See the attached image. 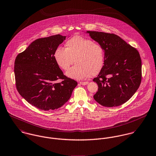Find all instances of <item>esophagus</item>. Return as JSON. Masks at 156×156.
Here are the masks:
<instances>
[{"label": "esophagus", "instance_id": "1", "mask_svg": "<svg viewBox=\"0 0 156 156\" xmlns=\"http://www.w3.org/2000/svg\"><path fill=\"white\" fill-rule=\"evenodd\" d=\"M80 84H81V85H84V86H85V85H87V84H88V82H80Z\"/></svg>", "mask_w": 156, "mask_h": 156}]
</instances>
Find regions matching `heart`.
<instances>
[{
	"mask_svg": "<svg viewBox=\"0 0 156 156\" xmlns=\"http://www.w3.org/2000/svg\"><path fill=\"white\" fill-rule=\"evenodd\" d=\"M66 49L57 47L54 52L56 64L63 70H68L76 63L66 75L73 79L83 80L99 73L104 67L105 51L99 44L86 37L75 36L65 44Z\"/></svg>",
	"mask_w": 156,
	"mask_h": 156,
	"instance_id": "1",
	"label": "heart"
}]
</instances>
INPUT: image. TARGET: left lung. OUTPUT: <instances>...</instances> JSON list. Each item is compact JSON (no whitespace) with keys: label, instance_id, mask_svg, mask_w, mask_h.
<instances>
[{"label":"left lung","instance_id":"left-lung-1","mask_svg":"<svg viewBox=\"0 0 156 156\" xmlns=\"http://www.w3.org/2000/svg\"><path fill=\"white\" fill-rule=\"evenodd\" d=\"M105 51V62L98 77L94 100L106 107L118 106L129 101L138 89L142 78V63L138 50L117 35L87 31Z\"/></svg>","mask_w":156,"mask_h":156}]
</instances>
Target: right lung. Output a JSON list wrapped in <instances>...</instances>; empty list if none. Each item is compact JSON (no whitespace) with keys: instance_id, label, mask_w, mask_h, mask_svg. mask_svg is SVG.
I'll return each mask as SVG.
<instances>
[{"instance_id":"1","label":"right lung","mask_w":156,"mask_h":156,"mask_svg":"<svg viewBox=\"0 0 156 156\" xmlns=\"http://www.w3.org/2000/svg\"><path fill=\"white\" fill-rule=\"evenodd\" d=\"M65 36L39 38L18 54L14 63L16 87L30 104L44 111L58 109L68 101L76 81L64 75L54 58L55 49ZM62 79L61 83L55 81Z\"/></svg>"}]
</instances>
